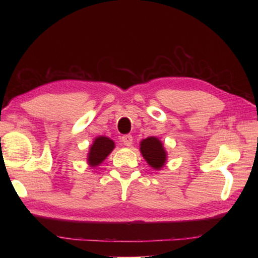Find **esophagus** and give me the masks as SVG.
<instances>
[{"label":"esophagus","mask_w":258,"mask_h":258,"mask_svg":"<svg viewBox=\"0 0 258 258\" xmlns=\"http://www.w3.org/2000/svg\"><path fill=\"white\" fill-rule=\"evenodd\" d=\"M122 142L125 146H131L133 144V138L132 135H123L122 136Z\"/></svg>","instance_id":"34e87169"}]
</instances>
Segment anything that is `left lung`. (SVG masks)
Wrapping results in <instances>:
<instances>
[{
    "mask_svg": "<svg viewBox=\"0 0 258 258\" xmlns=\"http://www.w3.org/2000/svg\"><path fill=\"white\" fill-rule=\"evenodd\" d=\"M141 153L149 165L154 169L162 168L166 163L167 153L164 150L162 142L154 136L142 140Z\"/></svg>",
    "mask_w": 258,
    "mask_h": 258,
    "instance_id": "left-lung-1",
    "label": "left lung"
}]
</instances>
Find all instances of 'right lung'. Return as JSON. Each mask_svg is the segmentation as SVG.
Here are the masks:
<instances>
[{"mask_svg": "<svg viewBox=\"0 0 258 258\" xmlns=\"http://www.w3.org/2000/svg\"><path fill=\"white\" fill-rule=\"evenodd\" d=\"M114 147L115 143L111 139L106 138V136H98L90 147L89 155H87V163H89V165L91 167L100 165L111 154Z\"/></svg>", "mask_w": 258, "mask_h": 258, "instance_id": "right-lung-1", "label": "right lung"}]
</instances>
